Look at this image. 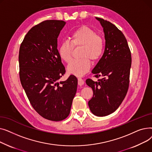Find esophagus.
I'll list each match as a JSON object with an SVG mask.
<instances>
[{
  "label": "esophagus",
  "instance_id": "34e87169",
  "mask_svg": "<svg viewBox=\"0 0 152 152\" xmlns=\"http://www.w3.org/2000/svg\"><path fill=\"white\" fill-rule=\"evenodd\" d=\"M78 85L79 86H83L84 83V81L81 77H78Z\"/></svg>",
  "mask_w": 152,
  "mask_h": 152
}]
</instances>
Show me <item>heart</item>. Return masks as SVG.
<instances>
[{
  "instance_id": "obj_1",
  "label": "heart",
  "mask_w": 152,
  "mask_h": 152,
  "mask_svg": "<svg viewBox=\"0 0 152 152\" xmlns=\"http://www.w3.org/2000/svg\"><path fill=\"white\" fill-rule=\"evenodd\" d=\"M69 41L62 42L58 49L61 60L69 62L74 47L81 46L78 59L72 60L67 66L69 73L80 76L86 73L91 67V60L99 61L104 53L105 44L103 39L92 28L83 26L71 33Z\"/></svg>"
}]
</instances>
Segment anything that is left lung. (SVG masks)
Masks as SVG:
<instances>
[{
    "instance_id": "left-lung-1",
    "label": "left lung",
    "mask_w": 152,
    "mask_h": 152,
    "mask_svg": "<svg viewBox=\"0 0 152 152\" xmlns=\"http://www.w3.org/2000/svg\"><path fill=\"white\" fill-rule=\"evenodd\" d=\"M96 18L105 33V52L92 71L98 81L87 79L86 82L94 93L88 102L91 111L96 116H105L116 111L126 97L129 86L132 58L122 32L110 21Z\"/></svg>"
}]
</instances>
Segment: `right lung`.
I'll use <instances>...</instances> for the list:
<instances>
[{"mask_svg":"<svg viewBox=\"0 0 152 152\" xmlns=\"http://www.w3.org/2000/svg\"><path fill=\"white\" fill-rule=\"evenodd\" d=\"M61 20H45L32 28L19 50L20 79L29 101L45 119L62 121L70 113L77 90V79L65 74L57 49V38L65 25Z\"/></svg>","mask_w":152,"mask_h":152,"instance_id":"obj_1","label":"right lung"}]
</instances>
